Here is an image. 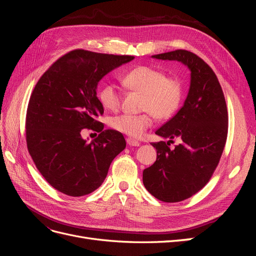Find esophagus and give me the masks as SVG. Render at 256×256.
I'll return each instance as SVG.
<instances>
[{
	"mask_svg": "<svg viewBox=\"0 0 256 256\" xmlns=\"http://www.w3.org/2000/svg\"><path fill=\"white\" fill-rule=\"evenodd\" d=\"M126 141H127V144L130 145V146H140V144H141L140 142H138V141L134 140V138H127Z\"/></svg>",
	"mask_w": 256,
	"mask_h": 256,
	"instance_id": "obj_1",
	"label": "esophagus"
}]
</instances>
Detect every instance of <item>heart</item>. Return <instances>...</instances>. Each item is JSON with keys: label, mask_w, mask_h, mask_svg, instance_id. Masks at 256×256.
<instances>
[{"label": "heart", "mask_w": 256, "mask_h": 256, "mask_svg": "<svg viewBox=\"0 0 256 256\" xmlns=\"http://www.w3.org/2000/svg\"><path fill=\"white\" fill-rule=\"evenodd\" d=\"M126 88L142 94L141 114H122L110 120V126L134 138H141L154 122L168 120L178 111L182 100V84L174 76L150 66H136L120 76ZM100 104L106 110L115 111L120 104V95L112 83H106L98 92Z\"/></svg>", "instance_id": "obj_1"}]
</instances>
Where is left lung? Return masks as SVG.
Returning a JSON list of instances; mask_svg holds the SVG:
<instances>
[{"label": "left lung", "instance_id": "1", "mask_svg": "<svg viewBox=\"0 0 256 256\" xmlns=\"http://www.w3.org/2000/svg\"><path fill=\"white\" fill-rule=\"evenodd\" d=\"M177 60L190 70V88L182 109L156 134L168 142L152 143L157 159L143 171V184L152 196L166 203L196 194L210 180L228 136V109L218 78L205 62L187 50L152 56ZM180 141L174 149L169 143Z\"/></svg>", "mask_w": 256, "mask_h": 256}]
</instances>
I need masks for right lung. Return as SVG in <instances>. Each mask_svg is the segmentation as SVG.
<instances>
[{"label": "right lung", "instance_id": "1", "mask_svg": "<svg viewBox=\"0 0 256 256\" xmlns=\"http://www.w3.org/2000/svg\"><path fill=\"white\" fill-rule=\"evenodd\" d=\"M134 56L74 50L60 58L38 80L26 122L28 152L54 189L83 196L99 188L113 159L125 150L122 134L97 120L104 106L97 85L113 69ZM83 128L100 132L92 142Z\"/></svg>", "mask_w": 256, "mask_h": 256}]
</instances>
